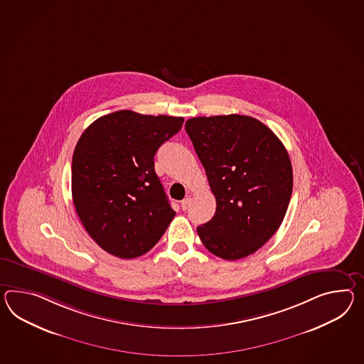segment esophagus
Instances as JSON below:
<instances>
[{
	"mask_svg": "<svg viewBox=\"0 0 364 364\" xmlns=\"http://www.w3.org/2000/svg\"><path fill=\"white\" fill-rule=\"evenodd\" d=\"M191 204H192V198H191V197H186V198H184V200L181 201V209H183V210H188Z\"/></svg>",
	"mask_w": 364,
	"mask_h": 364,
	"instance_id": "esophagus-1",
	"label": "esophagus"
}]
</instances>
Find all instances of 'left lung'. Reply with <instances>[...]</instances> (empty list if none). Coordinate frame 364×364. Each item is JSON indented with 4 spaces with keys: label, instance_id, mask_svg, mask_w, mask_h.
Masks as SVG:
<instances>
[{
    "label": "left lung",
    "instance_id": "8db88e82",
    "mask_svg": "<svg viewBox=\"0 0 364 364\" xmlns=\"http://www.w3.org/2000/svg\"><path fill=\"white\" fill-rule=\"evenodd\" d=\"M186 132L215 197L213 218L197 228L225 260L254 254L280 228L291 201L292 164L283 143L255 118L195 117Z\"/></svg>",
    "mask_w": 364,
    "mask_h": 364
}]
</instances>
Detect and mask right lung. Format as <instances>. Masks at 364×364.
I'll return each instance as SVG.
<instances>
[{
    "label": "right lung",
    "instance_id": "1",
    "mask_svg": "<svg viewBox=\"0 0 364 364\" xmlns=\"http://www.w3.org/2000/svg\"><path fill=\"white\" fill-rule=\"evenodd\" d=\"M183 122L118 110L81 134L72 158V198L82 226L109 254L141 257L173 220L154 156Z\"/></svg>",
    "mask_w": 364,
    "mask_h": 364
}]
</instances>
